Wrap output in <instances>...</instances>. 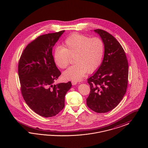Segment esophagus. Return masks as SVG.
<instances>
[{"label": "esophagus", "mask_w": 148, "mask_h": 148, "mask_svg": "<svg viewBox=\"0 0 148 148\" xmlns=\"http://www.w3.org/2000/svg\"><path fill=\"white\" fill-rule=\"evenodd\" d=\"M71 84L73 85H75L77 84V81H74V80H73V81H71Z\"/></svg>", "instance_id": "34e87169"}]
</instances>
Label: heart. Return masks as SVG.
<instances>
[{
  "mask_svg": "<svg viewBox=\"0 0 148 148\" xmlns=\"http://www.w3.org/2000/svg\"><path fill=\"white\" fill-rule=\"evenodd\" d=\"M104 43L98 37H90L80 34L68 36L63 47H57L54 51V60L61 68H67L74 58L75 64L65 71L63 77L66 80L78 81L87 72L92 73L100 67L104 54Z\"/></svg>",
  "mask_w": 148,
  "mask_h": 148,
  "instance_id": "obj_1",
  "label": "heart"
}]
</instances>
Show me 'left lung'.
Masks as SVG:
<instances>
[{"instance_id":"1","label":"left lung","mask_w":148,"mask_h":148,"mask_svg":"<svg viewBox=\"0 0 148 148\" xmlns=\"http://www.w3.org/2000/svg\"><path fill=\"white\" fill-rule=\"evenodd\" d=\"M94 31L101 37L105 50L101 64L88 79L90 92L86 104L96 113H104L118 106L127 92L128 63L123 47L113 35L99 29Z\"/></svg>"}]
</instances>
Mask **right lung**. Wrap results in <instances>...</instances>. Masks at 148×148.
Segmentation results:
<instances>
[{
    "label": "right lung",
    "mask_w": 148,
    "mask_h": 148,
    "mask_svg": "<svg viewBox=\"0 0 148 148\" xmlns=\"http://www.w3.org/2000/svg\"><path fill=\"white\" fill-rule=\"evenodd\" d=\"M65 31L40 35L23 50L18 64L23 97L29 108L45 117L56 115L64 107L71 83L54 84L61 75L52 55L53 47Z\"/></svg>",
    "instance_id": "obj_1"
}]
</instances>
